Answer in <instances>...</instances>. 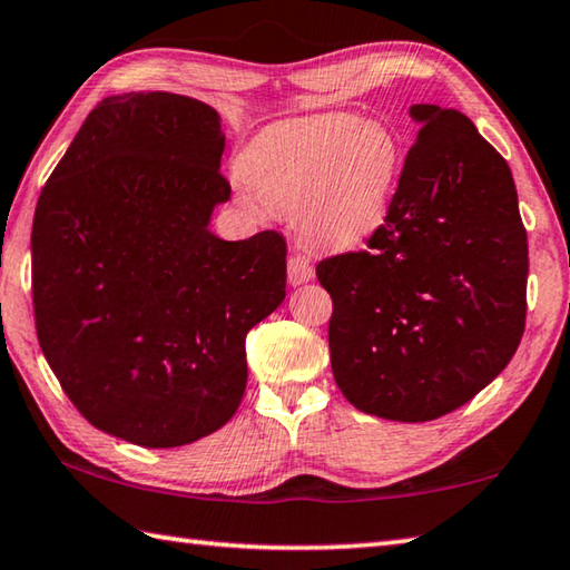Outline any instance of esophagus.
<instances>
[{
    "label": "esophagus",
    "instance_id": "esophagus-1",
    "mask_svg": "<svg viewBox=\"0 0 570 570\" xmlns=\"http://www.w3.org/2000/svg\"><path fill=\"white\" fill-rule=\"evenodd\" d=\"M315 277V267L305 255H289L287 261V281L289 285H303Z\"/></svg>",
    "mask_w": 570,
    "mask_h": 570
}]
</instances>
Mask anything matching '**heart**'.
Returning a JSON list of instances; mask_svg holds the SVG:
<instances>
[{"label":"heart","mask_w":570,"mask_h":570,"mask_svg":"<svg viewBox=\"0 0 570 570\" xmlns=\"http://www.w3.org/2000/svg\"><path fill=\"white\" fill-rule=\"evenodd\" d=\"M243 170L267 208L295 216L307 245L345 250L382 225L400 170V144L380 124L320 114L265 134Z\"/></svg>","instance_id":"obj_1"}]
</instances>
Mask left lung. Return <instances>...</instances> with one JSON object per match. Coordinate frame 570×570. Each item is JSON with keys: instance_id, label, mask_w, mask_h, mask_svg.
Returning <instances> with one entry per match:
<instances>
[{"instance_id": "1", "label": "left lung", "mask_w": 570, "mask_h": 570, "mask_svg": "<svg viewBox=\"0 0 570 570\" xmlns=\"http://www.w3.org/2000/svg\"><path fill=\"white\" fill-rule=\"evenodd\" d=\"M384 223L322 257L330 360L347 402L394 422L459 410L511 362L525 327L529 240L511 168L456 109L414 104Z\"/></svg>"}]
</instances>
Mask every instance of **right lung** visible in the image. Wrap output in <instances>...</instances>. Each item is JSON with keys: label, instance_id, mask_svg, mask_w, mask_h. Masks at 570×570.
I'll use <instances>...</instances> for the list:
<instances>
[{"label": "right lung", "instance_id": "obj_1", "mask_svg": "<svg viewBox=\"0 0 570 570\" xmlns=\"http://www.w3.org/2000/svg\"><path fill=\"white\" fill-rule=\"evenodd\" d=\"M218 111L168 91L109 96L51 170L31 225L41 352L86 422L146 449L238 410L250 327L283 303V233L220 240Z\"/></svg>", "mask_w": 570, "mask_h": 570}]
</instances>
